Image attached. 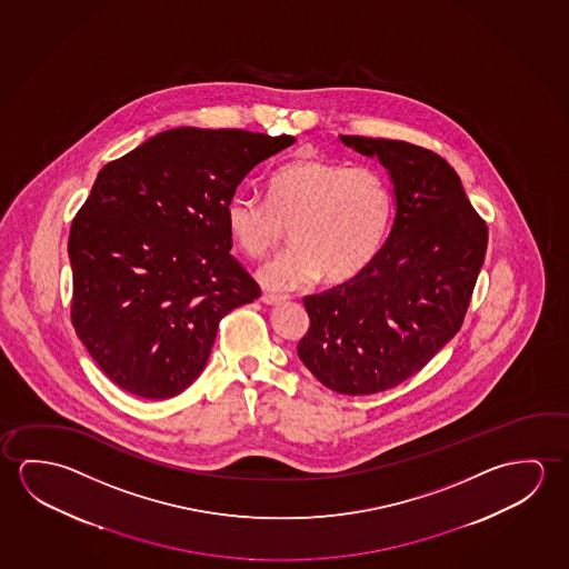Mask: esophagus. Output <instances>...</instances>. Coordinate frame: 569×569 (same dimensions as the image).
Returning a JSON list of instances; mask_svg holds the SVG:
<instances>
[{
    "label": "esophagus",
    "instance_id": "34e87169",
    "mask_svg": "<svg viewBox=\"0 0 569 569\" xmlns=\"http://www.w3.org/2000/svg\"><path fill=\"white\" fill-rule=\"evenodd\" d=\"M284 300H287V298L279 297V295H264V297H262V302H264L267 307H279Z\"/></svg>",
    "mask_w": 569,
    "mask_h": 569
}]
</instances>
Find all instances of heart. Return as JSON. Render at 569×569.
Returning <instances> with one entry per match:
<instances>
[{
    "label": "heart",
    "instance_id": "heart-1",
    "mask_svg": "<svg viewBox=\"0 0 569 569\" xmlns=\"http://www.w3.org/2000/svg\"><path fill=\"white\" fill-rule=\"evenodd\" d=\"M391 213V191L378 170L312 158L272 173L267 201L234 193L227 201L226 223L249 257L269 253L290 229L297 244L259 271L267 289L290 290L320 274L328 282L360 277L386 243Z\"/></svg>",
    "mask_w": 569,
    "mask_h": 569
}]
</instances>
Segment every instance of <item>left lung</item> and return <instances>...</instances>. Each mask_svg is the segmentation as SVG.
Listing matches in <instances>:
<instances>
[{
  "label": "left lung",
  "mask_w": 569,
  "mask_h": 569,
  "mask_svg": "<svg viewBox=\"0 0 569 569\" xmlns=\"http://www.w3.org/2000/svg\"><path fill=\"white\" fill-rule=\"evenodd\" d=\"M340 140L388 170L396 216L360 277L305 297L298 358L326 388L368 396L411 378L459 332L488 229L441 156L401 140Z\"/></svg>",
  "instance_id": "left-lung-1"
}]
</instances>
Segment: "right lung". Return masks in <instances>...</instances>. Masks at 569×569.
<instances>
[{
  "mask_svg": "<svg viewBox=\"0 0 569 569\" xmlns=\"http://www.w3.org/2000/svg\"><path fill=\"white\" fill-rule=\"evenodd\" d=\"M292 136L173 128L107 163L72 219V326L110 381L168 399L199 378L219 320L261 295L227 201Z\"/></svg>",
  "mask_w": 569,
  "mask_h": 569,
  "instance_id": "1",
  "label": "right lung"
}]
</instances>
